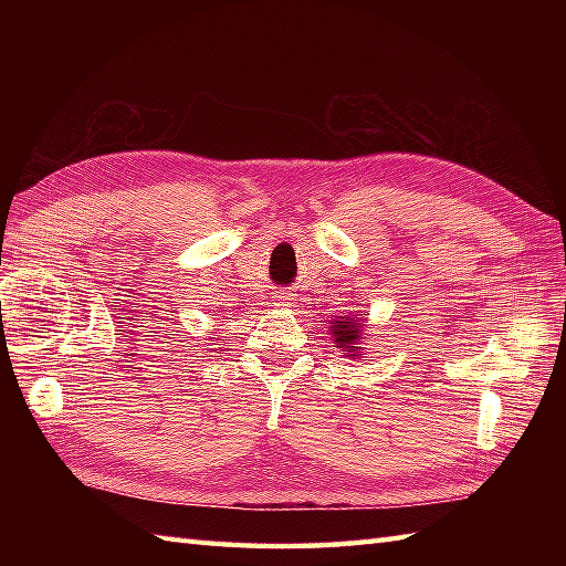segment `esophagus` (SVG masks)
<instances>
[{"mask_svg": "<svg viewBox=\"0 0 566 566\" xmlns=\"http://www.w3.org/2000/svg\"><path fill=\"white\" fill-rule=\"evenodd\" d=\"M274 304L276 306H292L294 304V294H276V298H274Z\"/></svg>", "mask_w": 566, "mask_h": 566, "instance_id": "esophagus-1", "label": "esophagus"}]
</instances>
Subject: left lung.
Returning a JSON list of instances; mask_svg holds the SVG:
<instances>
[{
  "label": "left lung",
  "instance_id": "left-lung-1",
  "mask_svg": "<svg viewBox=\"0 0 566 566\" xmlns=\"http://www.w3.org/2000/svg\"><path fill=\"white\" fill-rule=\"evenodd\" d=\"M331 340L333 347H338V350L350 357V359H359L363 353H367L365 347V328H367V318L365 314H347V316H335L331 321Z\"/></svg>",
  "mask_w": 566,
  "mask_h": 566
}]
</instances>
